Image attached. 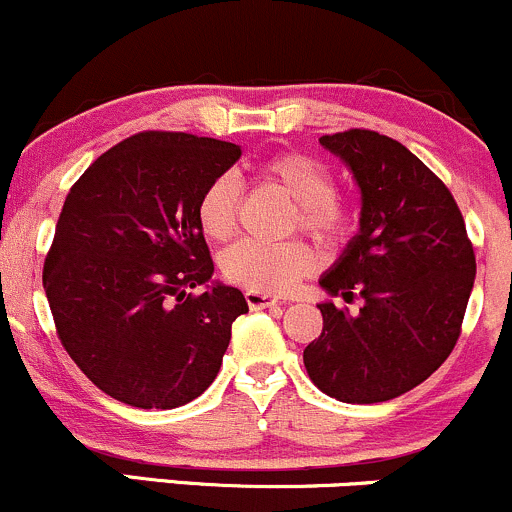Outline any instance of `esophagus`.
Here are the masks:
<instances>
[{
  "mask_svg": "<svg viewBox=\"0 0 512 512\" xmlns=\"http://www.w3.org/2000/svg\"><path fill=\"white\" fill-rule=\"evenodd\" d=\"M245 301L250 309H270V306H277L279 301L272 294H262V292H245Z\"/></svg>",
  "mask_w": 512,
  "mask_h": 512,
  "instance_id": "obj_1",
  "label": "esophagus"
}]
</instances>
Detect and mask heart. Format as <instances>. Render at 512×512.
<instances>
[{
	"label": "heart",
	"instance_id": "heart-1",
	"mask_svg": "<svg viewBox=\"0 0 512 512\" xmlns=\"http://www.w3.org/2000/svg\"><path fill=\"white\" fill-rule=\"evenodd\" d=\"M257 179L279 186L294 201L292 228L309 233L319 245L338 247L351 240L358 208L353 198L336 191L331 169L301 152L272 154L257 166ZM240 184L230 174H220L203 186L196 201V220L208 240L225 242L238 228ZM314 250L309 242L294 238L284 242L242 240L220 257V272L228 282L250 292L284 294L314 270Z\"/></svg>",
	"mask_w": 512,
	"mask_h": 512
}]
</instances>
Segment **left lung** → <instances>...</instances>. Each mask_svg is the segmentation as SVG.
Instances as JSON below:
<instances>
[{"label": "left lung", "instance_id": "8db88e82", "mask_svg": "<svg viewBox=\"0 0 512 512\" xmlns=\"http://www.w3.org/2000/svg\"><path fill=\"white\" fill-rule=\"evenodd\" d=\"M319 142L351 166L363 196L360 233L319 284L363 306L351 316L319 304L324 328L304 365L328 397L373 405L424 383L454 351L476 255L451 191L410 149L373 129Z\"/></svg>", "mask_w": 512, "mask_h": 512}]
</instances>
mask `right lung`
Returning a JSON list of instances; mask_svg holds the SVG:
<instances>
[{
  "instance_id": "obj_1",
  "label": "right lung",
  "mask_w": 512,
  "mask_h": 512,
  "mask_svg": "<svg viewBox=\"0 0 512 512\" xmlns=\"http://www.w3.org/2000/svg\"><path fill=\"white\" fill-rule=\"evenodd\" d=\"M240 154L149 129L107 149L68 191L43 289L66 353L125 405L174 410L218 375L247 301L220 282L191 292L213 277L196 201Z\"/></svg>"
}]
</instances>
